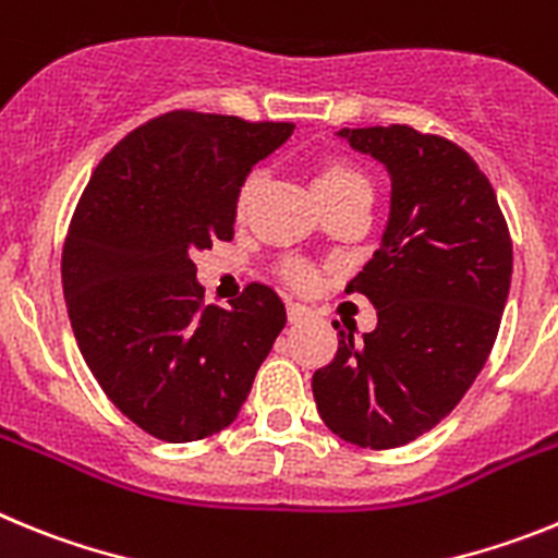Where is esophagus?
<instances>
[{
    "label": "esophagus",
    "mask_w": 558,
    "mask_h": 558,
    "mask_svg": "<svg viewBox=\"0 0 558 558\" xmlns=\"http://www.w3.org/2000/svg\"><path fill=\"white\" fill-rule=\"evenodd\" d=\"M310 315H313V310L304 307V304H295V302L288 304V318H290V324L304 322V318H310Z\"/></svg>",
    "instance_id": "esophagus-1"
}]
</instances>
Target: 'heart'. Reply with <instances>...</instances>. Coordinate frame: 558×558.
Segmentation results:
<instances>
[{
    "label": "heart",
    "instance_id": "1",
    "mask_svg": "<svg viewBox=\"0 0 558 558\" xmlns=\"http://www.w3.org/2000/svg\"><path fill=\"white\" fill-rule=\"evenodd\" d=\"M256 186H259V175H256V172L245 175V181L240 184L234 198V209L240 211V215H243L251 206V201H254ZM313 186L322 204L324 201L343 198V195H354V192H368V181L363 179V172H360L352 161L340 159V156H327V159L318 161L313 175ZM282 274L293 288H310V284L315 282V270L310 268L307 263H302V259H293V263L284 265Z\"/></svg>",
    "mask_w": 558,
    "mask_h": 558
}]
</instances>
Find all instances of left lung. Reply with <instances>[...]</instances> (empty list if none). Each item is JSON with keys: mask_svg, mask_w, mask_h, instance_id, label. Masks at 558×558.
I'll return each mask as SVG.
<instances>
[{"mask_svg": "<svg viewBox=\"0 0 558 558\" xmlns=\"http://www.w3.org/2000/svg\"><path fill=\"white\" fill-rule=\"evenodd\" d=\"M340 140L391 175L379 248L347 293L377 307V329L313 374L324 425L368 450L402 447L461 402L495 347L511 288V236L470 153L408 125L343 128Z\"/></svg>", "mask_w": 558, "mask_h": 558, "instance_id": "8db88e82", "label": "left lung"}]
</instances>
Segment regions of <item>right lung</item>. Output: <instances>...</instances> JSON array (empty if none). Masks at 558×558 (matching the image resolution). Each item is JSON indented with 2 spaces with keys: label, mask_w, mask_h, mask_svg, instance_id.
<instances>
[{
  "label": "right lung",
  "mask_w": 558,
  "mask_h": 558,
  "mask_svg": "<svg viewBox=\"0 0 558 558\" xmlns=\"http://www.w3.org/2000/svg\"><path fill=\"white\" fill-rule=\"evenodd\" d=\"M290 122L170 111L113 145L63 243L69 322L86 366L133 425L184 445L236 418L288 313L268 284L206 307L195 251L234 236V198Z\"/></svg>",
  "instance_id": "obj_1"
}]
</instances>
